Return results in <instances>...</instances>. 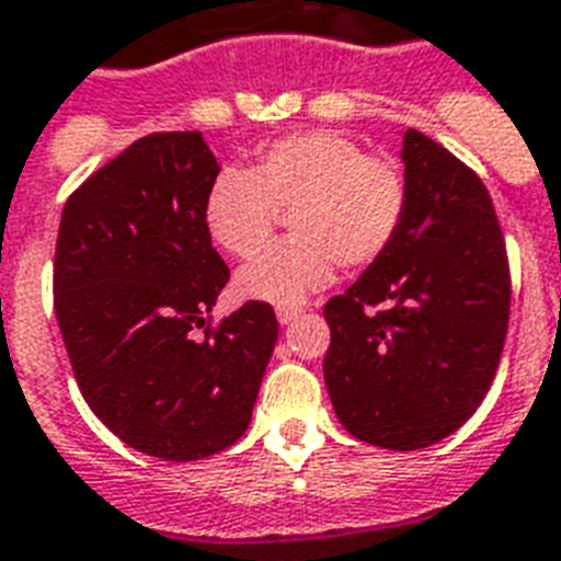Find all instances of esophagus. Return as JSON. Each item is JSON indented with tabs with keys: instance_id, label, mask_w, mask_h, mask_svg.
Instances as JSON below:
<instances>
[{
	"instance_id": "1",
	"label": "esophagus",
	"mask_w": 561,
	"mask_h": 561,
	"mask_svg": "<svg viewBox=\"0 0 561 561\" xmlns=\"http://www.w3.org/2000/svg\"><path fill=\"white\" fill-rule=\"evenodd\" d=\"M299 308H276V320L282 322V325H290L294 320H299Z\"/></svg>"
}]
</instances>
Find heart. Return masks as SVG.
Returning <instances> with one entry per match:
<instances>
[{
	"mask_svg": "<svg viewBox=\"0 0 561 561\" xmlns=\"http://www.w3.org/2000/svg\"><path fill=\"white\" fill-rule=\"evenodd\" d=\"M407 175L343 131L282 138L256 154L253 170L218 172L204 195V225L230 256L267 244L279 213L294 239L273 244L236 273V294L296 305L334 279L336 265L368 267L398 239L407 216Z\"/></svg>",
	"mask_w": 561,
	"mask_h": 561,
	"instance_id": "1",
	"label": "heart"
}]
</instances>
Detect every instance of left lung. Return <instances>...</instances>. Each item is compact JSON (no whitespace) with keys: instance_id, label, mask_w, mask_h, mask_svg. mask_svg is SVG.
I'll return each mask as SVG.
<instances>
[{"instance_id":"obj_1","label":"left lung","mask_w":561,"mask_h":561,"mask_svg":"<svg viewBox=\"0 0 561 561\" xmlns=\"http://www.w3.org/2000/svg\"><path fill=\"white\" fill-rule=\"evenodd\" d=\"M400 158L407 216L383 256L328 299L322 371L354 438L409 453L453 435L490 391L507 336L510 267L481 178L417 129L403 135Z\"/></svg>"}]
</instances>
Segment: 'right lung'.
Wrapping results in <instances>:
<instances>
[{
    "label": "right lung",
    "mask_w": 561,
    "mask_h": 561,
    "mask_svg": "<svg viewBox=\"0 0 561 561\" xmlns=\"http://www.w3.org/2000/svg\"><path fill=\"white\" fill-rule=\"evenodd\" d=\"M202 131L135 140L77 186L54 253V311L85 403L123 444L198 461L244 435L279 322L244 302L218 325L230 279L204 225L218 175Z\"/></svg>",
    "instance_id": "add662e5"
}]
</instances>
